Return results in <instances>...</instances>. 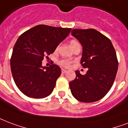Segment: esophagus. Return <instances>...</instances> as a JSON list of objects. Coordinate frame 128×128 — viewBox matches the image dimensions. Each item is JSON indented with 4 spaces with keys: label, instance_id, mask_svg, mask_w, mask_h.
Wrapping results in <instances>:
<instances>
[{
    "label": "esophagus",
    "instance_id": "esophagus-1",
    "mask_svg": "<svg viewBox=\"0 0 128 128\" xmlns=\"http://www.w3.org/2000/svg\"><path fill=\"white\" fill-rule=\"evenodd\" d=\"M67 72V70H64V69H62V74H65V73Z\"/></svg>",
    "mask_w": 128,
    "mask_h": 128
}]
</instances>
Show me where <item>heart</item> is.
Here are the masks:
<instances>
[{
    "instance_id": "1",
    "label": "heart",
    "mask_w": 128,
    "mask_h": 128,
    "mask_svg": "<svg viewBox=\"0 0 128 128\" xmlns=\"http://www.w3.org/2000/svg\"><path fill=\"white\" fill-rule=\"evenodd\" d=\"M77 44H79L75 40H71L70 42V45L71 48H72V47H74V46H76V45ZM59 64H60L61 66H64V67L68 68V67H70V66L71 62L68 60H62L59 62Z\"/></svg>"
}]
</instances>
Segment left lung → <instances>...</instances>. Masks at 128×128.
<instances>
[{
    "label": "left lung",
    "mask_w": 128,
    "mask_h": 128,
    "mask_svg": "<svg viewBox=\"0 0 128 128\" xmlns=\"http://www.w3.org/2000/svg\"><path fill=\"white\" fill-rule=\"evenodd\" d=\"M71 34L82 47L80 64L88 68L84 75L75 71V79L69 82L72 94L80 102L99 101L110 91L116 78V50L110 39L94 29H75Z\"/></svg>",
    "instance_id": "left-lung-1"
}]
</instances>
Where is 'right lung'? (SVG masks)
<instances>
[{"mask_svg": "<svg viewBox=\"0 0 128 128\" xmlns=\"http://www.w3.org/2000/svg\"><path fill=\"white\" fill-rule=\"evenodd\" d=\"M70 31L39 25L19 36L12 50L10 69L16 86L26 96L42 99L52 92L61 69L56 64L43 66L42 60L55 51Z\"/></svg>", "mask_w": 128, "mask_h": 128, "instance_id": "add662e5", "label": "right lung"}]
</instances>
